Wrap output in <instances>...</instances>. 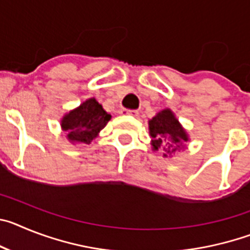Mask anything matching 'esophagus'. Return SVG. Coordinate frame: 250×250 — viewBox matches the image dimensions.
<instances>
[{
	"label": "esophagus",
	"instance_id": "obj_1",
	"mask_svg": "<svg viewBox=\"0 0 250 250\" xmlns=\"http://www.w3.org/2000/svg\"><path fill=\"white\" fill-rule=\"evenodd\" d=\"M123 115H130V116H138L139 111L138 110H130V109H123L121 110Z\"/></svg>",
	"mask_w": 250,
	"mask_h": 250
}]
</instances>
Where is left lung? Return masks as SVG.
Listing matches in <instances>:
<instances>
[{"mask_svg": "<svg viewBox=\"0 0 250 250\" xmlns=\"http://www.w3.org/2000/svg\"><path fill=\"white\" fill-rule=\"evenodd\" d=\"M150 136L154 150L164 152V156H173L188 141L187 132L180 126L170 110H163L149 121Z\"/></svg>", "mask_w": 250, "mask_h": 250, "instance_id": "8db88e82", "label": "left lung"}]
</instances>
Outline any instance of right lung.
<instances>
[{
	"label": "right lung",
	"instance_id": "right-lung-1",
	"mask_svg": "<svg viewBox=\"0 0 250 250\" xmlns=\"http://www.w3.org/2000/svg\"><path fill=\"white\" fill-rule=\"evenodd\" d=\"M110 119L111 115L107 114L98 101L89 99L74 111L68 112L61 121V126L72 143L90 144Z\"/></svg>",
	"mask_w": 250,
	"mask_h": 250
}]
</instances>
